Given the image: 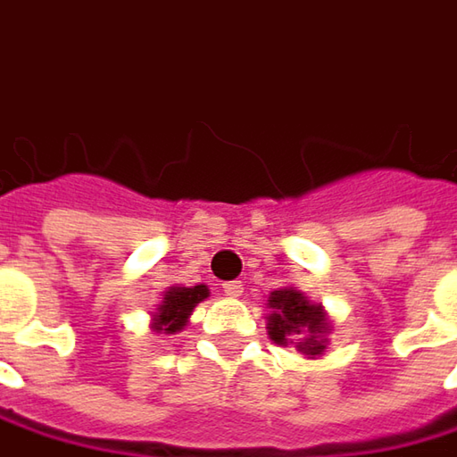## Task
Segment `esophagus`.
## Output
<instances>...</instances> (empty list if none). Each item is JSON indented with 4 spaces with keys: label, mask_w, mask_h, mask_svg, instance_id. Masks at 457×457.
Instances as JSON below:
<instances>
[{
    "label": "esophagus",
    "mask_w": 457,
    "mask_h": 457,
    "mask_svg": "<svg viewBox=\"0 0 457 457\" xmlns=\"http://www.w3.org/2000/svg\"><path fill=\"white\" fill-rule=\"evenodd\" d=\"M222 291L235 299V296H240V294H243V284H240V281H225V284H222Z\"/></svg>",
    "instance_id": "obj_1"
}]
</instances>
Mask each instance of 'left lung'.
<instances>
[{"label": "left lung", "instance_id": "8db88e82", "mask_svg": "<svg viewBox=\"0 0 457 457\" xmlns=\"http://www.w3.org/2000/svg\"><path fill=\"white\" fill-rule=\"evenodd\" d=\"M268 335L273 343L288 345L296 340V350L307 358H320L328 350L329 320L322 304H312L296 288H278L268 296Z\"/></svg>", "mask_w": 457, "mask_h": 457}]
</instances>
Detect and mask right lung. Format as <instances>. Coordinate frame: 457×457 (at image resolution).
I'll list each match as a JSON object with an SVG mask.
<instances>
[{
  "label": "right lung",
  "instance_id": "1",
  "mask_svg": "<svg viewBox=\"0 0 457 457\" xmlns=\"http://www.w3.org/2000/svg\"><path fill=\"white\" fill-rule=\"evenodd\" d=\"M209 296V288L204 284L199 287H170L161 304L153 312V329L163 335H176L179 329L187 328L189 314L199 302Z\"/></svg>",
  "mask_w": 457,
  "mask_h": 457
}]
</instances>
